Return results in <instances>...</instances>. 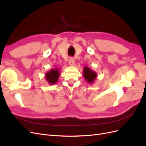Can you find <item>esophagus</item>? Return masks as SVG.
Listing matches in <instances>:
<instances>
[{"label": "esophagus", "instance_id": "1", "mask_svg": "<svg viewBox=\"0 0 146 146\" xmlns=\"http://www.w3.org/2000/svg\"><path fill=\"white\" fill-rule=\"evenodd\" d=\"M69 64L70 66H73L74 65V60L72 58H70L69 59Z\"/></svg>", "mask_w": 146, "mask_h": 146}]
</instances>
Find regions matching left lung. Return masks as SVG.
I'll list each match as a JSON object with an SVG mask.
<instances>
[{
    "instance_id": "left-lung-1",
    "label": "left lung",
    "mask_w": 146,
    "mask_h": 146,
    "mask_svg": "<svg viewBox=\"0 0 146 146\" xmlns=\"http://www.w3.org/2000/svg\"><path fill=\"white\" fill-rule=\"evenodd\" d=\"M83 77L89 83H92L97 77V74L89 68L85 67L83 69Z\"/></svg>"
}]
</instances>
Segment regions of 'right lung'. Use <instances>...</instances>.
I'll return each instance as SVG.
<instances>
[{
    "label": "right lung",
    "instance_id": "obj_1",
    "mask_svg": "<svg viewBox=\"0 0 146 146\" xmlns=\"http://www.w3.org/2000/svg\"><path fill=\"white\" fill-rule=\"evenodd\" d=\"M60 76V71L58 69H52L50 71L46 74V79L50 84H55L58 81V77Z\"/></svg>",
    "mask_w": 146,
    "mask_h": 146
}]
</instances>
